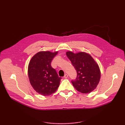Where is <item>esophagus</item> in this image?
<instances>
[{"instance_id":"34e87169","label":"esophagus","mask_w":125,"mask_h":125,"mask_svg":"<svg viewBox=\"0 0 125 125\" xmlns=\"http://www.w3.org/2000/svg\"><path fill=\"white\" fill-rule=\"evenodd\" d=\"M68 77V74H65L64 76V78H67Z\"/></svg>"}]
</instances>
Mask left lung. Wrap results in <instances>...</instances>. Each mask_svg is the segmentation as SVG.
I'll list each match as a JSON object with an SVG mask.
<instances>
[{"mask_svg": "<svg viewBox=\"0 0 125 125\" xmlns=\"http://www.w3.org/2000/svg\"><path fill=\"white\" fill-rule=\"evenodd\" d=\"M77 71L75 79L71 81L78 91L83 94L92 92L99 83L100 78L99 68L91 56L86 52L66 53Z\"/></svg>", "mask_w": 125, "mask_h": 125, "instance_id": "1", "label": "left lung"}]
</instances>
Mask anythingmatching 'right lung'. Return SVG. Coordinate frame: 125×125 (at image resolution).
Returning a JSON list of instances; mask_svg holds the SVG:
<instances>
[{"mask_svg": "<svg viewBox=\"0 0 125 125\" xmlns=\"http://www.w3.org/2000/svg\"><path fill=\"white\" fill-rule=\"evenodd\" d=\"M58 52H40L31 58L28 65V73L33 89L43 95L54 93L60 85L61 77L52 68L51 62Z\"/></svg>", "mask_w": 125, "mask_h": 125, "instance_id": "obj_1", "label": "right lung"}]
</instances>
